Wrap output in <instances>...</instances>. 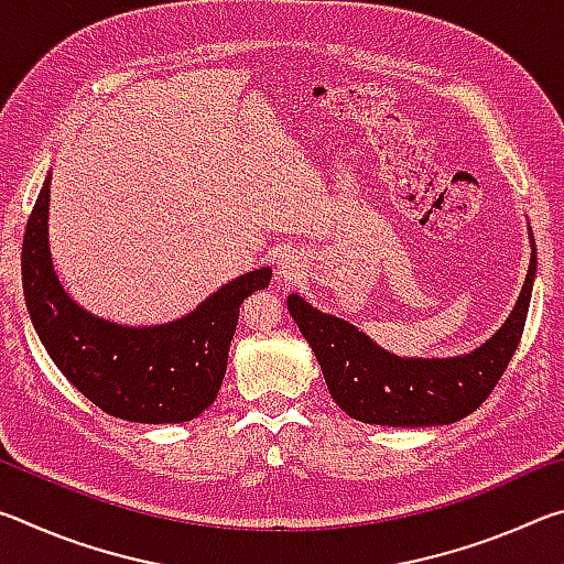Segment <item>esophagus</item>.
Wrapping results in <instances>:
<instances>
[{"label":"esophagus","mask_w":564,"mask_h":564,"mask_svg":"<svg viewBox=\"0 0 564 564\" xmlns=\"http://www.w3.org/2000/svg\"><path fill=\"white\" fill-rule=\"evenodd\" d=\"M281 275H283L285 281H291L293 275H295V263H291L289 259H283V261H281Z\"/></svg>","instance_id":"1"}]
</instances>
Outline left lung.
I'll use <instances>...</instances> for the list:
<instances>
[{"label":"left lung","instance_id":"obj_1","mask_svg":"<svg viewBox=\"0 0 564 564\" xmlns=\"http://www.w3.org/2000/svg\"><path fill=\"white\" fill-rule=\"evenodd\" d=\"M534 271L538 253L532 248L528 279L510 318L485 346L460 358H398L350 323L316 311L301 295H291L289 311L316 352L333 400L350 417L388 427L451 425L488 400L518 350Z\"/></svg>","mask_w":564,"mask_h":564}]
</instances>
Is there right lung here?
<instances>
[{
	"instance_id": "obj_1",
	"label": "right lung",
	"mask_w": 564,
	"mask_h": 564,
	"mask_svg": "<svg viewBox=\"0 0 564 564\" xmlns=\"http://www.w3.org/2000/svg\"><path fill=\"white\" fill-rule=\"evenodd\" d=\"M50 181L22 243L24 301L50 358L84 398L113 417L159 425L202 415L224 383L238 308L251 293L269 289L271 269L238 275L166 326L127 328L97 318L64 293L52 269Z\"/></svg>"
}]
</instances>
